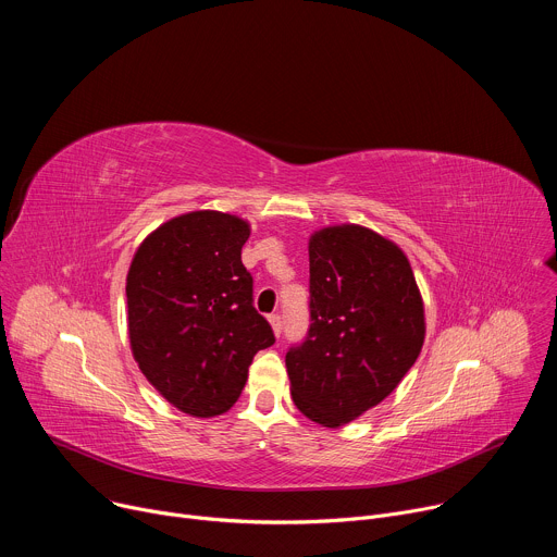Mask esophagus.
<instances>
[{
	"mask_svg": "<svg viewBox=\"0 0 557 557\" xmlns=\"http://www.w3.org/2000/svg\"><path fill=\"white\" fill-rule=\"evenodd\" d=\"M269 322L273 326V333L280 337L282 335V317L277 312H273V314H269Z\"/></svg>",
	"mask_w": 557,
	"mask_h": 557,
	"instance_id": "obj_1",
	"label": "esophagus"
}]
</instances>
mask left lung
Instances as JSON below:
<instances>
[{"label":"left lung","mask_w":557,"mask_h":557,"mask_svg":"<svg viewBox=\"0 0 557 557\" xmlns=\"http://www.w3.org/2000/svg\"><path fill=\"white\" fill-rule=\"evenodd\" d=\"M310 329L286 352L297 410L342 428L379 406L414 366L425 308L410 260L359 224L314 231L308 240Z\"/></svg>","instance_id":"left-lung-1"}]
</instances>
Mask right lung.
Instances as JSON below:
<instances>
[{
  "mask_svg": "<svg viewBox=\"0 0 557 557\" xmlns=\"http://www.w3.org/2000/svg\"><path fill=\"white\" fill-rule=\"evenodd\" d=\"M247 220L189 211L151 231L127 271V331L145 379L181 412L224 414L275 344L243 264Z\"/></svg>",
  "mask_w": 557,
  "mask_h": 557,
  "instance_id": "add662e5",
  "label": "right lung"
}]
</instances>
